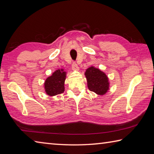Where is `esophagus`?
<instances>
[{"label": "esophagus", "instance_id": "34e87169", "mask_svg": "<svg viewBox=\"0 0 154 154\" xmlns=\"http://www.w3.org/2000/svg\"><path fill=\"white\" fill-rule=\"evenodd\" d=\"M72 70H76V71H78L80 70L79 67H78V66L76 64V63H73L72 65Z\"/></svg>", "mask_w": 154, "mask_h": 154}]
</instances>
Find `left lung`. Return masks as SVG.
<instances>
[{
  "label": "left lung",
  "mask_w": 154,
  "mask_h": 154,
  "mask_svg": "<svg viewBox=\"0 0 154 154\" xmlns=\"http://www.w3.org/2000/svg\"><path fill=\"white\" fill-rule=\"evenodd\" d=\"M88 89L98 95H104L109 88L108 78L99 68L90 66L85 72Z\"/></svg>",
  "instance_id": "obj_1"
}]
</instances>
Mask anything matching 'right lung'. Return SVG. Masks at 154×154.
<instances>
[{"instance_id": "right-lung-1", "label": "right lung", "mask_w": 154, "mask_h": 154, "mask_svg": "<svg viewBox=\"0 0 154 154\" xmlns=\"http://www.w3.org/2000/svg\"><path fill=\"white\" fill-rule=\"evenodd\" d=\"M66 77V72L64 69H58L51 76L46 79L45 89L47 95L54 96L64 92V82Z\"/></svg>"}]
</instances>
